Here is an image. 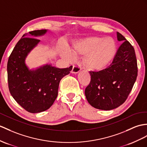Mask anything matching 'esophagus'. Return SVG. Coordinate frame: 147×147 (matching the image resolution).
Returning a JSON list of instances; mask_svg holds the SVG:
<instances>
[{
	"label": "esophagus",
	"instance_id": "esophagus-1",
	"mask_svg": "<svg viewBox=\"0 0 147 147\" xmlns=\"http://www.w3.org/2000/svg\"><path fill=\"white\" fill-rule=\"evenodd\" d=\"M81 69L80 66L78 65H73L72 67V69H71V73H74V74H77L78 72H79L80 71Z\"/></svg>",
	"mask_w": 147,
	"mask_h": 147
}]
</instances>
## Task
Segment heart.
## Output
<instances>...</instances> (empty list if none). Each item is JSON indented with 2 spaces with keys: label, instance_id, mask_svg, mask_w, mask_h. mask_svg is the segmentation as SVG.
<instances>
[{
  "label": "heart",
  "instance_id": "heart-1",
  "mask_svg": "<svg viewBox=\"0 0 147 147\" xmlns=\"http://www.w3.org/2000/svg\"><path fill=\"white\" fill-rule=\"evenodd\" d=\"M116 52V42L112 38L91 37L74 42L71 52H64L63 55L69 60H73L74 55H85L84 67L90 70L100 71L109 66Z\"/></svg>",
  "mask_w": 147,
  "mask_h": 147
}]
</instances>
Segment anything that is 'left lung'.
Instances as JSON below:
<instances>
[{
    "mask_svg": "<svg viewBox=\"0 0 147 147\" xmlns=\"http://www.w3.org/2000/svg\"><path fill=\"white\" fill-rule=\"evenodd\" d=\"M117 39L122 41L113 61L106 69L90 71L91 80L85 94L94 108L110 110L126 100L137 79V61L134 48L117 32Z\"/></svg>",
    "mask_w": 147,
    "mask_h": 147,
    "instance_id": "8db88e82",
    "label": "left lung"
}]
</instances>
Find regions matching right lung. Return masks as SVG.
I'll use <instances>...</instances> for the list:
<instances>
[{
    "mask_svg": "<svg viewBox=\"0 0 147 147\" xmlns=\"http://www.w3.org/2000/svg\"><path fill=\"white\" fill-rule=\"evenodd\" d=\"M47 30L29 32L34 37L45 34ZM40 40L24 35L13 48L7 62V78L10 94L27 112L39 113L49 109L58 95L60 81L69 74L72 66L59 69L46 65L35 70L28 69L25 60Z\"/></svg>",
    "mask_w": 147,
    "mask_h": 147,
    "instance_id": "right-lung-1",
    "label": "right lung"
}]
</instances>
